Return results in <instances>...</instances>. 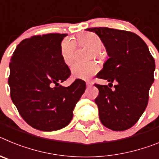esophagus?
<instances>
[{"label":"esophagus","instance_id":"esophagus-1","mask_svg":"<svg viewBox=\"0 0 159 159\" xmlns=\"http://www.w3.org/2000/svg\"><path fill=\"white\" fill-rule=\"evenodd\" d=\"M92 85V81H87V86L88 87H91Z\"/></svg>","mask_w":159,"mask_h":159}]
</instances>
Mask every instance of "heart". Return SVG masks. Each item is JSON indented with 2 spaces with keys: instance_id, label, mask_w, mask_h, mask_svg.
<instances>
[{
  "instance_id": "b5f03b06",
  "label": "heart",
  "mask_w": 159,
  "mask_h": 159,
  "mask_svg": "<svg viewBox=\"0 0 159 159\" xmlns=\"http://www.w3.org/2000/svg\"><path fill=\"white\" fill-rule=\"evenodd\" d=\"M79 47H84L90 49L88 53V58L102 59V54L100 49L102 48V41L98 35L93 32H83L75 37L74 41L68 39H64L60 43V56L64 62L67 65H70L74 60L75 57V45ZM99 67L95 62H89L86 64L75 63L71 67L72 75L76 78L88 79L95 75L98 71Z\"/></svg>"
}]
</instances>
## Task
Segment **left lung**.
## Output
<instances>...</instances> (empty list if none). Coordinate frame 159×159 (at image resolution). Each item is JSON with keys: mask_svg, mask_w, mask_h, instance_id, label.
Masks as SVG:
<instances>
[{"mask_svg": "<svg viewBox=\"0 0 159 159\" xmlns=\"http://www.w3.org/2000/svg\"><path fill=\"white\" fill-rule=\"evenodd\" d=\"M87 30L100 37L110 57L97 75L110 83L109 86L95 84L99 92L95 99L99 119L112 130H127L139 121L148 103L154 80V57L147 43L134 32L107 27ZM113 82L116 83L115 90L110 88Z\"/></svg>", "mask_w": 159, "mask_h": 159, "instance_id": "left-lung-1", "label": "left lung"}]
</instances>
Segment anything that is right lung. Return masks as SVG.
<instances>
[{
  "instance_id": "add662e5",
  "label": "right lung",
  "mask_w": 159,
  "mask_h": 159,
  "mask_svg": "<svg viewBox=\"0 0 159 159\" xmlns=\"http://www.w3.org/2000/svg\"><path fill=\"white\" fill-rule=\"evenodd\" d=\"M67 35L48 33L25 39L11 57V99L24 120L37 130L52 131L68 125L86 88L80 79L68 87L60 84L71 75L60 51Z\"/></svg>"
}]
</instances>
